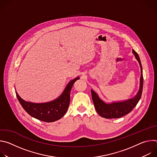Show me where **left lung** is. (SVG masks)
<instances>
[{
    "label": "left lung",
    "mask_w": 157,
    "mask_h": 157,
    "mask_svg": "<svg viewBox=\"0 0 157 157\" xmlns=\"http://www.w3.org/2000/svg\"><path fill=\"white\" fill-rule=\"evenodd\" d=\"M132 53L134 55L136 59L139 62L141 71L140 87L139 91L135 96L125 101H114L110 103H107L102 100L94 90L91 89L92 98L95 106V109L99 115L102 117L106 119H116L122 117L130 113L132 109L136 106L139 100L140 99L143 90L144 82L142 66L137 53L134 50H132Z\"/></svg>",
    "instance_id": "left-lung-1"
}]
</instances>
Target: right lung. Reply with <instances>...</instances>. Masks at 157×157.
I'll list each match as a JSON object with an SVG mask.
<instances>
[{
    "label": "right lung",
    "instance_id": "obj_1",
    "mask_svg": "<svg viewBox=\"0 0 157 157\" xmlns=\"http://www.w3.org/2000/svg\"><path fill=\"white\" fill-rule=\"evenodd\" d=\"M79 77L71 80L66 85L61 94L50 102L35 103L26 101L15 91L17 99L22 107L32 117L40 121L52 122L62 118L68 109L70 102V92L74 83Z\"/></svg>",
    "mask_w": 157,
    "mask_h": 157
}]
</instances>
